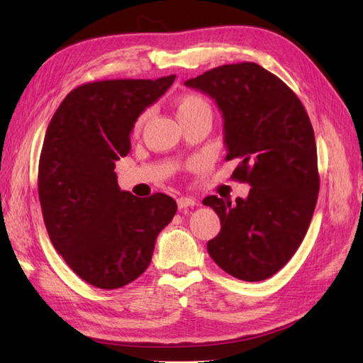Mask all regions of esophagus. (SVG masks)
<instances>
[{
	"label": "esophagus",
	"instance_id": "esophagus-1",
	"mask_svg": "<svg viewBox=\"0 0 363 363\" xmlns=\"http://www.w3.org/2000/svg\"><path fill=\"white\" fill-rule=\"evenodd\" d=\"M194 206H198V201L195 198H190V196L177 198V207H179V209H187V207H194Z\"/></svg>",
	"mask_w": 363,
	"mask_h": 363
}]
</instances>
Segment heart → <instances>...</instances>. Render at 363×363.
Segmentation results:
<instances>
[{"label": "heart", "instance_id": "1", "mask_svg": "<svg viewBox=\"0 0 363 363\" xmlns=\"http://www.w3.org/2000/svg\"><path fill=\"white\" fill-rule=\"evenodd\" d=\"M203 109H211V107H209V104H207L206 99L203 96H199V95L186 94V95L179 96V99H177V115H179V117L195 113V112L203 111ZM148 117H150V111H145V112L138 115L134 129L140 130L146 123V120H148Z\"/></svg>", "mask_w": 363, "mask_h": 363}]
</instances>
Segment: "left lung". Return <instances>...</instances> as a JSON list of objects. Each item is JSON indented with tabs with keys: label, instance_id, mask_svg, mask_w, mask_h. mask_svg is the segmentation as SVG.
<instances>
[{
	"label": "left lung",
	"instance_id": "obj_1",
	"mask_svg": "<svg viewBox=\"0 0 363 363\" xmlns=\"http://www.w3.org/2000/svg\"><path fill=\"white\" fill-rule=\"evenodd\" d=\"M186 86L215 99L225 120L226 160H238L233 177L251 186L235 204L215 195L203 199L221 223L207 251L237 279H268L299 248L318 199L309 115L287 84L254 62L212 68Z\"/></svg>",
	"mask_w": 363,
	"mask_h": 363
}]
</instances>
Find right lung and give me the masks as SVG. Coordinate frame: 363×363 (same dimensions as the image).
I'll return each mask as SVG.
<instances>
[{
    "label": "right lung",
    "instance_id": "1",
    "mask_svg": "<svg viewBox=\"0 0 363 363\" xmlns=\"http://www.w3.org/2000/svg\"><path fill=\"white\" fill-rule=\"evenodd\" d=\"M176 76L107 79L76 87L46 129L38 160V199L54 248L81 279L113 290L148 268L159 233L176 213L165 194L120 190L115 162L130 150V130Z\"/></svg>",
    "mask_w": 363,
    "mask_h": 363
}]
</instances>
